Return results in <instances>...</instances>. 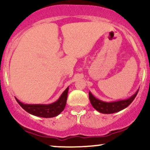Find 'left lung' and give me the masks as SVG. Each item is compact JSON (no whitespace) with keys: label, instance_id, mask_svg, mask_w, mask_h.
Listing matches in <instances>:
<instances>
[{"label":"left lung","instance_id":"1","mask_svg":"<svg viewBox=\"0 0 150 150\" xmlns=\"http://www.w3.org/2000/svg\"><path fill=\"white\" fill-rule=\"evenodd\" d=\"M138 91L139 89H137V92L132 97L128 98V99L115 101H110V102H106V101L99 100V99L94 97L90 92H89V98L92 106L97 111L102 113L110 114V113L118 112V111L128 107L129 105L131 104L132 101L134 100Z\"/></svg>","mask_w":150,"mask_h":150}]
</instances>
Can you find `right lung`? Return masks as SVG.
<instances>
[{"mask_svg":"<svg viewBox=\"0 0 150 150\" xmlns=\"http://www.w3.org/2000/svg\"><path fill=\"white\" fill-rule=\"evenodd\" d=\"M68 89H69V87H67L64 92L62 93L61 97L57 101L50 104H23L17 98L15 99L20 106L30 114L36 116L42 117V118H53V117L57 116L64 110L65 105H66Z\"/></svg>","mask_w":150,"mask_h":150,"instance_id":"1","label":"right lung"}]
</instances>
